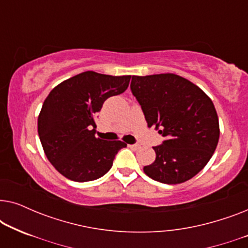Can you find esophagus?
Listing matches in <instances>:
<instances>
[{
  "mask_svg": "<svg viewBox=\"0 0 248 248\" xmlns=\"http://www.w3.org/2000/svg\"><path fill=\"white\" fill-rule=\"evenodd\" d=\"M128 147H130L131 149H133V150H138V149L140 148V145H139V144H128Z\"/></svg>",
  "mask_w": 248,
  "mask_h": 248,
  "instance_id": "esophagus-1",
  "label": "esophagus"
}]
</instances>
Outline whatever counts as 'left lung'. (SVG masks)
<instances>
[{"mask_svg": "<svg viewBox=\"0 0 248 248\" xmlns=\"http://www.w3.org/2000/svg\"><path fill=\"white\" fill-rule=\"evenodd\" d=\"M131 90L148 126L166 138L154 147L155 160L144 174L164 184H181L202 170L219 141L217 110L210 97L191 81L174 73L133 76Z\"/></svg>", "mask_w": 248, "mask_h": 248, "instance_id": "obj_1", "label": "left lung"}]
</instances>
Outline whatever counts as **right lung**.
<instances>
[{"instance_id":"1","label":"right lung","mask_w":248,"mask_h":248,"mask_svg":"<svg viewBox=\"0 0 248 248\" xmlns=\"http://www.w3.org/2000/svg\"><path fill=\"white\" fill-rule=\"evenodd\" d=\"M131 76H107L93 71L79 73L54 88L38 116L44 152L60 174L74 182H90L113 166L123 141L97 138L94 116L107 98L124 93Z\"/></svg>"}]
</instances>
